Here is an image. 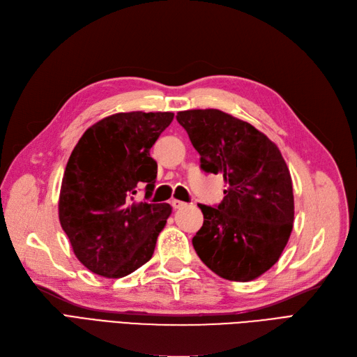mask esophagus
Returning <instances> with one entry per match:
<instances>
[{
  "instance_id": "esophagus-1",
  "label": "esophagus",
  "mask_w": 357,
  "mask_h": 357,
  "mask_svg": "<svg viewBox=\"0 0 357 357\" xmlns=\"http://www.w3.org/2000/svg\"><path fill=\"white\" fill-rule=\"evenodd\" d=\"M172 206H174V209H181V208H183V206H185V203L174 199V200H172Z\"/></svg>"
}]
</instances>
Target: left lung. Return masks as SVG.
I'll list each match as a JSON object with an SVG mask.
<instances>
[{"label": "left lung", "mask_w": 357, "mask_h": 357, "mask_svg": "<svg viewBox=\"0 0 357 357\" xmlns=\"http://www.w3.org/2000/svg\"><path fill=\"white\" fill-rule=\"evenodd\" d=\"M176 120L202 169L227 183L216 208L199 204L204 221L192 237L195 252L222 279H258L279 261L294 227L292 178L280 149L250 123L220 109L181 111Z\"/></svg>", "instance_id": "8db88e82"}]
</instances>
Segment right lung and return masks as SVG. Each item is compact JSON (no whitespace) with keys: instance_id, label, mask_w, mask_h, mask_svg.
Listing matches in <instances>:
<instances>
[{"instance_id":"add662e5","label":"right lung","mask_w":357,"mask_h":357,"mask_svg":"<svg viewBox=\"0 0 357 357\" xmlns=\"http://www.w3.org/2000/svg\"><path fill=\"white\" fill-rule=\"evenodd\" d=\"M174 116L112 114L90 126L73 149L57 209L77 259L91 273L120 279L151 259L172 206L133 195L141 183L151 195L157 163L149 149Z\"/></svg>"}]
</instances>
